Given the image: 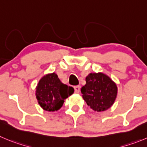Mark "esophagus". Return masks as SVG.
Instances as JSON below:
<instances>
[{"label": "esophagus", "instance_id": "obj_1", "mask_svg": "<svg viewBox=\"0 0 147 147\" xmlns=\"http://www.w3.org/2000/svg\"><path fill=\"white\" fill-rule=\"evenodd\" d=\"M75 88V93H80V86H76L74 87Z\"/></svg>", "mask_w": 147, "mask_h": 147}]
</instances>
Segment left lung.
<instances>
[{"instance_id":"left-lung-1","label":"left lung","mask_w":147,"mask_h":147,"mask_svg":"<svg viewBox=\"0 0 147 147\" xmlns=\"http://www.w3.org/2000/svg\"><path fill=\"white\" fill-rule=\"evenodd\" d=\"M81 88L83 98L93 110L103 112L112 106L117 97V87L109 76L101 72L90 73Z\"/></svg>"}]
</instances>
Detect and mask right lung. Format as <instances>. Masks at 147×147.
I'll use <instances>...</instances> for the list:
<instances>
[{"mask_svg": "<svg viewBox=\"0 0 147 147\" xmlns=\"http://www.w3.org/2000/svg\"><path fill=\"white\" fill-rule=\"evenodd\" d=\"M74 93V88L60 81L56 73L48 74L40 80L36 87V98L46 111L54 112L62 107L64 99Z\"/></svg>", "mask_w": 147, "mask_h": 147, "instance_id": "1", "label": "right lung"}]
</instances>
